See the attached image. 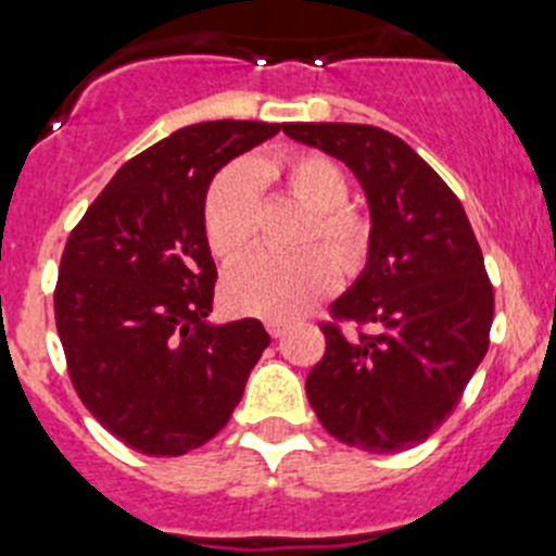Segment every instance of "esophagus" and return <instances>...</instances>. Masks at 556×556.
<instances>
[{"mask_svg": "<svg viewBox=\"0 0 556 556\" xmlns=\"http://www.w3.org/2000/svg\"><path fill=\"white\" fill-rule=\"evenodd\" d=\"M267 331H269V337L281 339L283 333L289 331V323H283V320H269V323H267Z\"/></svg>", "mask_w": 556, "mask_h": 556, "instance_id": "34e87169", "label": "esophagus"}]
</instances>
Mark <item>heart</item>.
<instances>
[{"label": "heart", "mask_w": 556, "mask_h": 556, "mask_svg": "<svg viewBox=\"0 0 556 556\" xmlns=\"http://www.w3.org/2000/svg\"><path fill=\"white\" fill-rule=\"evenodd\" d=\"M258 175L283 180L294 198L314 211L303 244L320 239L328 248L298 255L258 253L236 264L225 278V303L233 312L264 320H292L326 298L339 278L356 275L370 258L372 228L348 208L351 180L345 169L323 152H298L262 164H230L205 194V236L217 258L236 262L248 253L258 230Z\"/></svg>", "instance_id": "1"}]
</instances>
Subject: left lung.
I'll return each mask as SVG.
<instances>
[{
	"label": "left lung",
	"mask_w": 556,
	"mask_h": 556,
	"mask_svg": "<svg viewBox=\"0 0 556 556\" xmlns=\"http://www.w3.org/2000/svg\"><path fill=\"white\" fill-rule=\"evenodd\" d=\"M289 139L348 166L370 208V258L323 326L326 356L306 378L320 424L339 443L395 454L429 440L456 409L493 326V287L468 214L404 139L372 125L292 122Z\"/></svg>",
	"instance_id": "left-lung-1"
}]
</instances>
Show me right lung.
Segmentation results:
<instances>
[{"instance_id":"add662e5","label":"right lung","mask_w":556,"mask_h":556,"mask_svg":"<svg viewBox=\"0 0 556 556\" xmlns=\"http://www.w3.org/2000/svg\"><path fill=\"white\" fill-rule=\"evenodd\" d=\"M281 125L200 122L127 161L61 258L55 323L86 409L132 451L180 456L217 434L269 345L253 317L214 326L205 194Z\"/></svg>"}]
</instances>
